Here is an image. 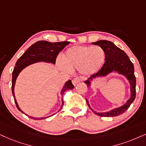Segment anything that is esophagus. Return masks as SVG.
<instances>
[{
  "label": "esophagus",
  "mask_w": 146,
  "mask_h": 146,
  "mask_svg": "<svg viewBox=\"0 0 146 146\" xmlns=\"http://www.w3.org/2000/svg\"><path fill=\"white\" fill-rule=\"evenodd\" d=\"M82 81V79L80 78V77H75V78H74L72 80V83H73V84L74 85V86H76V85L78 84V83H79Z\"/></svg>",
  "instance_id": "34e87169"
}]
</instances>
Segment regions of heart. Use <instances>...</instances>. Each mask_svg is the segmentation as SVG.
<instances>
[{
  "instance_id": "heart-1",
  "label": "heart",
  "mask_w": 146,
  "mask_h": 146,
  "mask_svg": "<svg viewBox=\"0 0 146 146\" xmlns=\"http://www.w3.org/2000/svg\"><path fill=\"white\" fill-rule=\"evenodd\" d=\"M64 61L58 64L64 71L79 69L84 75H92L100 69L104 63L106 53L99 46H74L68 49L63 56Z\"/></svg>"
}]
</instances>
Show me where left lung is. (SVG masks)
Here are the masks:
<instances>
[{
  "mask_svg": "<svg viewBox=\"0 0 146 146\" xmlns=\"http://www.w3.org/2000/svg\"><path fill=\"white\" fill-rule=\"evenodd\" d=\"M92 44L99 46L104 49L105 53H106V58H105L106 61L103 64L101 69H100V71H98L96 73L92 75L88 79V80L85 82L88 88L90 86V84H91L90 80H92L93 78L106 76L112 72L116 71L119 74L124 75L129 82L131 86V97L127 100L126 104L123 106L119 107V108H114V109L106 112H98V113L95 112L90 106L88 100L86 99L87 104L95 114L101 116V117H117L118 115L124 113L129 108L130 105L135 98L136 78L134 75L133 64L131 61L126 53L121 48L116 46L112 42L108 41V40H99L98 42H93Z\"/></svg>",
  "mask_w": 146,
  "mask_h": 146,
  "instance_id": "8db88e82",
  "label": "left lung"
}]
</instances>
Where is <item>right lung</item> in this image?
Returning <instances> with one entry per match:
<instances>
[{
  "label": "right lung",
  "mask_w": 146,
  "mask_h": 146,
  "mask_svg": "<svg viewBox=\"0 0 146 146\" xmlns=\"http://www.w3.org/2000/svg\"><path fill=\"white\" fill-rule=\"evenodd\" d=\"M70 43V42H50L48 41H38L36 43L32 44L28 49L17 60L15 67H14L13 71L12 73V93L13 95L15 102L17 108L18 110L21 112H24L20 109V108L18 106L17 102L14 93V88L15 84L16 79L19 73L23 70L24 68H25L29 64L35 63L37 62L44 61L47 62H51V63L55 64L56 63V59L58 54L59 52L64 48L66 46ZM74 88V86L72 84L71 81L69 80L64 84V86L60 92V94H64V92L67 91L68 90H72ZM64 102L62 100V105L60 106V110L61 109L62 107L63 106ZM52 114V115H54ZM27 115V114H26ZM52 116V115H51ZM50 116L47 117H41V118H35L33 117H29L31 119L34 120H41L46 119V118L50 117Z\"/></svg>",
  "instance_id": "obj_1"
}]
</instances>
